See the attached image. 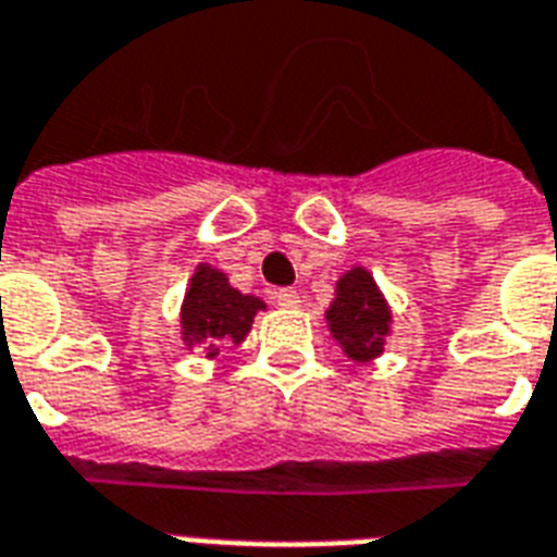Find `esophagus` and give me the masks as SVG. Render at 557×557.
Segmentation results:
<instances>
[{
  "label": "esophagus",
  "instance_id": "obj_1",
  "mask_svg": "<svg viewBox=\"0 0 557 557\" xmlns=\"http://www.w3.org/2000/svg\"><path fill=\"white\" fill-rule=\"evenodd\" d=\"M274 304L283 309H295L297 304H300V295H297L295 288H277V292H274Z\"/></svg>",
  "mask_w": 557,
  "mask_h": 557
}]
</instances>
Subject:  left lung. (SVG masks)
I'll list each match as a JSON object with an SVG mask.
<instances>
[{
    "label": "left lung",
    "mask_w": 557,
    "mask_h": 557,
    "mask_svg": "<svg viewBox=\"0 0 557 557\" xmlns=\"http://www.w3.org/2000/svg\"><path fill=\"white\" fill-rule=\"evenodd\" d=\"M326 324L347 359L371 362L382 354L385 335L392 333V309L385 304L371 271L356 265L335 283V297L326 309Z\"/></svg>",
    "instance_id": "1"
}]
</instances>
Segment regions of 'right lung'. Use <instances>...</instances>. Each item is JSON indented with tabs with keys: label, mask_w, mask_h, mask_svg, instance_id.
Wrapping results in <instances>:
<instances>
[{
	"label": "right lung",
	"mask_w": 557,
	"mask_h": 557,
	"mask_svg": "<svg viewBox=\"0 0 557 557\" xmlns=\"http://www.w3.org/2000/svg\"><path fill=\"white\" fill-rule=\"evenodd\" d=\"M265 309L260 297L242 295L231 286L227 274L201 262L195 269L184 307H181V330L186 347L203 345L207 356L219 354V342L242 345L250 333L253 315Z\"/></svg>",
	"instance_id": "1"
}]
</instances>
